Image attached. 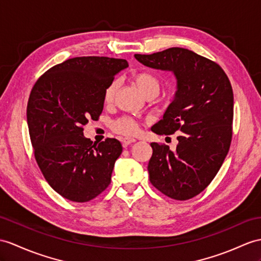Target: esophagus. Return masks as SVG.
Instances as JSON below:
<instances>
[{
    "mask_svg": "<svg viewBox=\"0 0 261 261\" xmlns=\"http://www.w3.org/2000/svg\"><path fill=\"white\" fill-rule=\"evenodd\" d=\"M135 142H136V138H134V137H125V138H123V141H122L124 146H127V145H129L132 143H135Z\"/></svg>",
    "mask_w": 261,
    "mask_h": 261,
    "instance_id": "esophagus-1",
    "label": "esophagus"
}]
</instances>
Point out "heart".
Masks as SVG:
<instances>
[{"label":"heart","mask_w":261,"mask_h":261,"mask_svg":"<svg viewBox=\"0 0 261 261\" xmlns=\"http://www.w3.org/2000/svg\"><path fill=\"white\" fill-rule=\"evenodd\" d=\"M132 80L137 86L139 91L142 92L145 97L147 96H157L161 90V81L156 75L149 72H138L132 76ZM117 87L116 82H112L111 84L105 88L104 91V101L111 103L115 95ZM114 129L125 135L134 134L138 129V125L134 119L130 117H122L114 123Z\"/></svg>","instance_id":"1"}]
</instances>
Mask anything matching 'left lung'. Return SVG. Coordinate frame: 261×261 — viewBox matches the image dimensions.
Returning a JSON list of instances; mask_svg holds the SVG:
<instances>
[{
	"label": "left lung",
	"mask_w": 261,
	"mask_h": 261,
	"mask_svg": "<svg viewBox=\"0 0 261 261\" xmlns=\"http://www.w3.org/2000/svg\"><path fill=\"white\" fill-rule=\"evenodd\" d=\"M135 59L147 67L171 72L176 77L174 98L151 130L158 135L177 132L178 145L173 151L166 145L150 144L149 180L170 198H193L215 178L230 147V82L217 63L186 48L135 54Z\"/></svg>",
	"instance_id": "1"
}]
</instances>
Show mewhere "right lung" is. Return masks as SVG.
<instances>
[{
	"instance_id": "right-lung-1",
	"label": "right lung",
	"mask_w": 261,
	"mask_h": 261,
	"mask_svg": "<svg viewBox=\"0 0 261 261\" xmlns=\"http://www.w3.org/2000/svg\"><path fill=\"white\" fill-rule=\"evenodd\" d=\"M127 67L122 59L73 57L32 88L27 118L35 160L48 185L68 200H92L110 185L122 144L115 138L93 143L83 126L98 119L105 88Z\"/></svg>"
}]
</instances>
